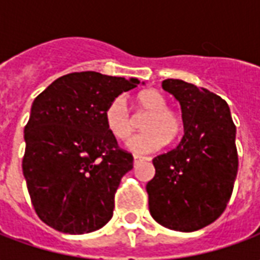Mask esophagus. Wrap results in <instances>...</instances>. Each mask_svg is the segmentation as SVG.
<instances>
[{"label":"esophagus","mask_w":260,"mask_h":260,"mask_svg":"<svg viewBox=\"0 0 260 260\" xmlns=\"http://www.w3.org/2000/svg\"><path fill=\"white\" fill-rule=\"evenodd\" d=\"M143 160H145V157H142V156H136V154L134 156V164H135V166L141 163V161H143Z\"/></svg>","instance_id":"34e87169"}]
</instances>
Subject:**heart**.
Returning a JSON list of instances; mask_svg holds the SVG:
<instances>
[{
	"label": "heart",
	"mask_w": 260,
	"mask_h": 260,
	"mask_svg": "<svg viewBox=\"0 0 260 260\" xmlns=\"http://www.w3.org/2000/svg\"><path fill=\"white\" fill-rule=\"evenodd\" d=\"M138 113L147 114L142 124L145 132L132 138L128 149L134 153H150L164 146L166 141H173L180 135L181 118L178 114L167 107L166 97L158 90L149 89L139 93L135 99ZM106 125L110 134L118 139L126 141L135 128V121L131 115L124 97H117L106 110Z\"/></svg>",
	"instance_id": "heart-1"
}]
</instances>
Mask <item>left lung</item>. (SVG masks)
Listing matches in <instances>:
<instances>
[{
    "instance_id": "8db88e82",
    "label": "left lung",
    "mask_w": 260,
    "mask_h": 260,
    "mask_svg": "<svg viewBox=\"0 0 260 260\" xmlns=\"http://www.w3.org/2000/svg\"><path fill=\"white\" fill-rule=\"evenodd\" d=\"M178 100L184 122L180 145L153 158L146 185L149 210L164 227L191 233L220 217L238 171L235 125L217 94L180 79L163 80Z\"/></svg>"
}]
</instances>
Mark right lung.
Wrapping results in <instances>:
<instances>
[{"mask_svg": "<svg viewBox=\"0 0 260 260\" xmlns=\"http://www.w3.org/2000/svg\"><path fill=\"white\" fill-rule=\"evenodd\" d=\"M141 82L99 72L54 80L31 104L22 170L43 223L67 234L102 229L113 217L114 195L134 167L106 125V110Z\"/></svg>", "mask_w": 260, "mask_h": 260, "instance_id": "right-lung-1", "label": "right lung"}]
</instances>
